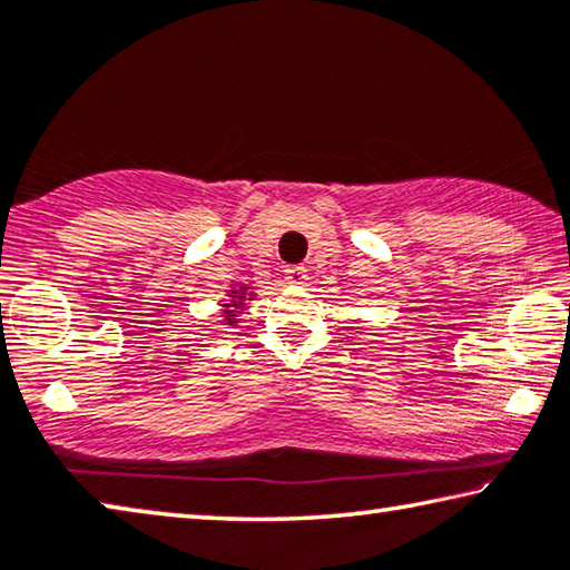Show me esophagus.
<instances>
[{"instance_id": "34e87169", "label": "esophagus", "mask_w": 570, "mask_h": 570, "mask_svg": "<svg viewBox=\"0 0 570 570\" xmlns=\"http://www.w3.org/2000/svg\"><path fill=\"white\" fill-rule=\"evenodd\" d=\"M286 282L294 284V286H304L306 284V268L304 266H288L286 271Z\"/></svg>"}]
</instances>
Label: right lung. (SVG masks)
Returning <instances> with one entry per match:
<instances>
[{
    "label": "right lung",
    "mask_w": 570,
    "mask_h": 570,
    "mask_svg": "<svg viewBox=\"0 0 570 570\" xmlns=\"http://www.w3.org/2000/svg\"><path fill=\"white\" fill-rule=\"evenodd\" d=\"M243 302H246V286L236 288V292H230V302L223 304L225 306V320H228V324H236V314H240Z\"/></svg>",
    "instance_id": "1"
}]
</instances>
